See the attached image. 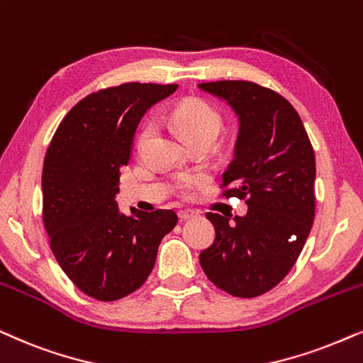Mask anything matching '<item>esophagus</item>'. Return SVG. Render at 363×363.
Here are the masks:
<instances>
[{"instance_id":"34e87169","label":"esophagus","mask_w":363,"mask_h":363,"mask_svg":"<svg viewBox=\"0 0 363 363\" xmlns=\"http://www.w3.org/2000/svg\"><path fill=\"white\" fill-rule=\"evenodd\" d=\"M199 213H196L195 210H182L180 211V220H190L193 218V216H196Z\"/></svg>"}]
</instances>
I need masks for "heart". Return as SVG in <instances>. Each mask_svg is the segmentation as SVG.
I'll return each mask as SVG.
<instances>
[{"label":"heart","mask_w":363,"mask_h":363,"mask_svg":"<svg viewBox=\"0 0 363 363\" xmlns=\"http://www.w3.org/2000/svg\"><path fill=\"white\" fill-rule=\"evenodd\" d=\"M170 120L188 143L200 140L213 141L223 123L220 111L213 105H210L208 101L201 100V98H190V100L178 103L170 113ZM153 133L155 121L148 120L147 123L141 126L138 133V140H136L138 148H143ZM205 182L206 177L203 173H182L173 182V188L183 199H190Z\"/></svg>","instance_id":"heart-1"}]
</instances>
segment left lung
<instances>
[{"label": "left lung", "mask_w": 363, "mask_h": 363, "mask_svg": "<svg viewBox=\"0 0 363 363\" xmlns=\"http://www.w3.org/2000/svg\"><path fill=\"white\" fill-rule=\"evenodd\" d=\"M199 86L220 96L240 118L235 158L223 173L222 196L245 200L235 216L206 213L215 240L200 253L210 281L240 298L267 294L295 265L315 218V153L291 103L245 79Z\"/></svg>", "instance_id": "8db88e82"}]
</instances>
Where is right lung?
I'll use <instances>...</instances> for the list:
<instances>
[{
  "label": "right lung",
  "mask_w": 363,
  "mask_h": 363,
  "mask_svg": "<svg viewBox=\"0 0 363 363\" xmlns=\"http://www.w3.org/2000/svg\"><path fill=\"white\" fill-rule=\"evenodd\" d=\"M178 84L123 83L98 89L67 113L45 155L43 223L53 255L83 294L113 302L152 274L173 210L118 211L121 168L141 116Z\"/></svg>",
  "instance_id": "right-lung-1"
}]
</instances>
